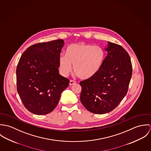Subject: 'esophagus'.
I'll list each match as a JSON object with an SVG mask.
<instances>
[{
	"mask_svg": "<svg viewBox=\"0 0 151 151\" xmlns=\"http://www.w3.org/2000/svg\"><path fill=\"white\" fill-rule=\"evenodd\" d=\"M76 83V81H73V80H70V83H69V86H73V85H74Z\"/></svg>",
	"mask_w": 151,
	"mask_h": 151,
	"instance_id": "esophagus-1",
	"label": "esophagus"
}]
</instances>
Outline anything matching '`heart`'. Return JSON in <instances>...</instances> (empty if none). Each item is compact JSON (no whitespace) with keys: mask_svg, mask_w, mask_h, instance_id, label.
Segmentation results:
<instances>
[{"mask_svg":"<svg viewBox=\"0 0 151 151\" xmlns=\"http://www.w3.org/2000/svg\"><path fill=\"white\" fill-rule=\"evenodd\" d=\"M105 59L104 50L100 46L84 43L69 45L65 56L59 59V66L62 74L67 76L72 70L83 80L91 78L100 70Z\"/></svg>","mask_w":151,"mask_h":151,"instance_id":"1","label":"heart"}]
</instances>
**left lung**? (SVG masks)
I'll list each match as a JSON object with an SVG mask.
<instances>
[{
	"instance_id": "obj_1",
	"label": "left lung",
	"mask_w": 151,
	"mask_h": 151,
	"mask_svg": "<svg viewBox=\"0 0 151 151\" xmlns=\"http://www.w3.org/2000/svg\"><path fill=\"white\" fill-rule=\"evenodd\" d=\"M108 52L99 72L80 82V101L91 113L105 114L116 108L126 95L132 76L128 53L120 45L108 42Z\"/></svg>"
}]
</instances>
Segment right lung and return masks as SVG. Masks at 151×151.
<instances>
[{
	"mask_svg": "<svg viewBox=\"0 0 151 151\" xmlns=\"http://www.w3.org/2000/svg\"><path fill=\"white\" fill-rule=\"evenodd\" d=\"M62 40L33 45L22 53L16 70L17 89L30 112L43 115L52 111L70 81L59 74Z\"/></svg>",
	"mask_w": 151,
	"mask_h": 151,
	"instance_id": "obj_1",
	"label": "right lung"
}]
</instances>
